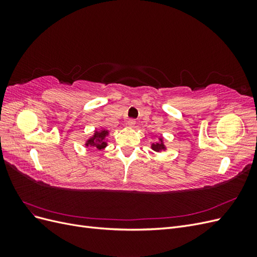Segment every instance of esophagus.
<instances>
[{
	"label": "esophagus",
	"instance_id": "obj_1",
	"mask_svg": "<svg viewBox=\"0 0 257 257\" xmlns=\"http://www.w3.org/2000/svg\"><path fill=\"white\" fill-rule=\"evenodd\" d=\"M135 124H136L135 119H130V120L127 121V125H128L130 127H134Z\"/></svg>",
	"mask_w": 257,
	"mask_h": 257
}]
</instances>
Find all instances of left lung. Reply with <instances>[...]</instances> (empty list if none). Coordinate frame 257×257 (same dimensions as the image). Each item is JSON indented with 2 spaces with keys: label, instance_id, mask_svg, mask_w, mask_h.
<instances>
[{
  "label": "left lung",
  "instance_id": "1",
  "mask_svg": "<svg viewBox=\"0 0 257 257\" xmlns=\"http://www.w3.org/2000/svg\"><path fill=\"white\" fill-rule=\"evenodd\" d=\"M151 148H152V150L157 151V152H160V151H163V150L166 149L165 146H164V143H163V139L162 138H160V142L159 143L152 144Z\"/></svg>",
  "mask_w": 257,
  "mask_h": 257
}]
</instances>
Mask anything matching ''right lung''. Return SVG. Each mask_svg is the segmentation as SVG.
Here are the masks:
<instances>
[{"mask_svg":"<svg viewBox=\"0 0 257 257\" xmlns=\"http://www.w3.org/2000/svg\"><path fill=\"white\" fill-rule=\"evenodd\" d=\"M108 136V131L102 130V131H95V133L93 134L91 138L88 139V142L85 143V146H91L95 147V149L102 150L107 146L106 143V137Z\"/></svg>","mask_w":257,"mask_h":257,"instance_id":"right-lung-1","label":"right lung"}]
</instances>
